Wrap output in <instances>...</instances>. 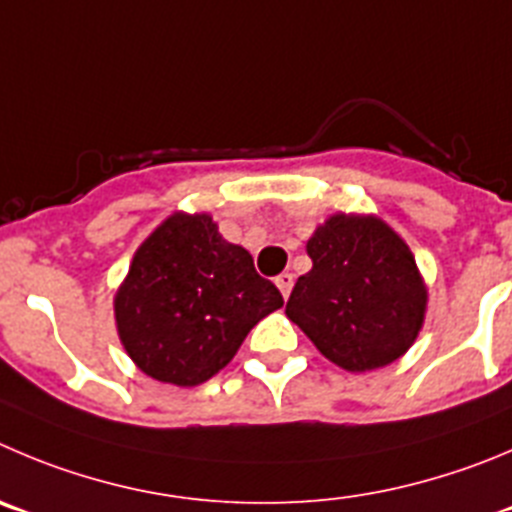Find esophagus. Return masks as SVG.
I'll return each instance as SVG.
<instances>
[{
	"label": "esophagus",
	"mask_w": 512,
	"mask_h": 512,
	"mask_svg": "<svg viewBox=\"0 0 512 512\" xmlns=\"http://www.w3.org/2000/svg\"><path fill=\"white\" fill-rule=\"evenodd\" d=\"M275 285L280 288L283 298H288L290 290H293V275H290V272H283V275H278V278H275Z\"/></svg>",
	"instance_id": "obj_1"
}]
</instances>
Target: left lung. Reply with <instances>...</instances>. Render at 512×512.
<instances>
[{
    "label": "left lung",
    "mask_w": 512,
    "mask_h": 512,
    "mask_svg": "<svg viewBox=\"0 0 512 512\" xmlns=\"http://www.w3.org/2000/svg\"><path fill=\"white\" fill-rule=\"evenodd\" d=\"M313 260L285 313L341 369L371 371L404 356L427 310L412 250L379 217L333 214L308 240Z\"/></svg>",
    "instance_id": "8db88e82"
}]
</instances>
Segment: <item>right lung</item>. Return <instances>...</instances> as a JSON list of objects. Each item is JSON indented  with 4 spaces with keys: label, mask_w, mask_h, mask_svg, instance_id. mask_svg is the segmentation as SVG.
<instances>
[{
    "label": "right lung",
    "mask_w": 512,
    "mask_h": 512,
    "mask_svg": "<svg viewBox=\"0 0 512 512\" xmlns=\"http://www.w3.org/2000/svg\"><path fill=\"white\" fill-rule=\"evenodd\" d=\"M280 305L245 247L224 240L209 214L181 212L148 234L113 300L133 364L176 386L212 379Z\"/></svg>",
    "instance_id": "right-lung-1"
}]
</instances>
